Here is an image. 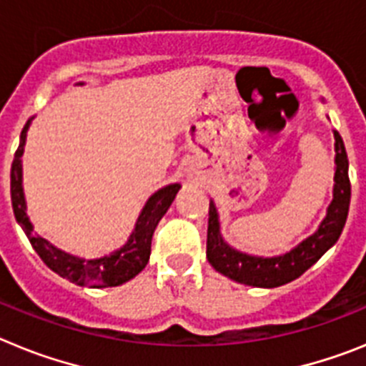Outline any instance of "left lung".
<instances>
[{
  "label": "left lung",
  "mask_w": 366,
  "mask_h": 366,
  "mask_svg": "<svg viewBox=\"0 0 366 366\" xmlns=\"http://www.w3.org/2000/svg\"><path fill=\"white\" fill-rule=\"evenodd\" d=\"M335 135V185L334 202L330 203L328 214L322 219L315 234L297 245L284 257L262 258L240 253L229 247L219 236L216 207L209 205V227H207V260L211 266L229 279L240 284L258 287H277L299 279L304 271L315 264L341 236L350 209V177H348V155L339 132Z\"/></svg>",
  "instance_id": "left-lung-1"
}]
</instances>
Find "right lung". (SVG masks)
Segmentation results:
<instances>
[{
  "label": "right lung",
  "mask_w": 366,
  "mask_h": 366,
  "mask_svg": "<svg viewBox=\"0 0 366 366\" xmlns=\"http://www.w3.org/2000/svg\"><path fill=\"white\" fill-rule=\"evenodd\" d=\"M29 128V122L21 130L19 137V147L14 154V161L11 167V198H12V211H14L16 219L21 225L24 232L27 234L29 242L38 253V257L44 260V264L54 273L67 279L69 282L79 284V286L89 287H106V286H119L122 282H128L134 279L135 274L141 273L148 264L152 251V236H154L155 227L159 219L163 218L168 207L172 205L176 198L179 185H168L164 189L157 190L144 205L143 212L139 216L135 229L132 232L130 240L124 247L112 253L109 257L97 258V260H82L73 254H67L60 249L53 247L41 236L32 232V225L25 212V198L24 189H21V154H24L25 144V132Z\"/></svg>",
  "instance_id": "obj_1"
}]
</instances>
